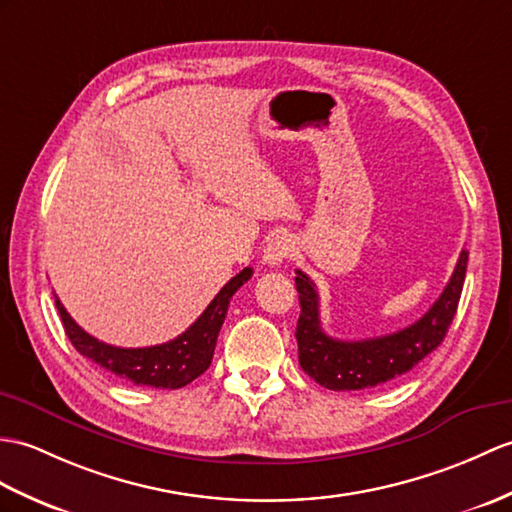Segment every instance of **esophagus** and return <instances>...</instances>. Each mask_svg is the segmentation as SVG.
I'll use <instances>...</instances> for the list:
<instances>
[{
	"mask_svg": "<svg viewBox=\"0 0 512 512\" xmlns=\"http://www.w3.org/2000/svg\"><path fill=\"white\" fill-rule=\"evenodd\" d=\"M294 253V240L288 233H277L272 235L266 248H264V264L268 266H279L285 259L292 257Z\"/></svg>",
	"mask_w": 512,
	"mask_h": 512,
	"instance_id": "34e87169",
	"label": "esophagus"
}]
</instances>
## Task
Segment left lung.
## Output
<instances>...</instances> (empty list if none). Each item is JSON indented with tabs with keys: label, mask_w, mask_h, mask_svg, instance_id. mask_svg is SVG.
Here are the masks:
<instances>
[{
	"label": "left lung",
	"mask_w": 512,
	"mask_h": 512,
	"mask_svg": "<svg viewBox=\"0 0 512 512\" xmlns=\"http://www.w3.org/2000/svg\"><path fill=\"white\" fill-rule=\"evenodd\" d=\"M469 253L462 251L445 290L417 323L395 334L366 340H336L320 327V303L314 281L296 270L301 316L296 323L299 364L316 384L329 390H366L412 371L447 336L456 316Z\"/></svg>",
	"instance_id": "8db88e82"
}]
</instances>
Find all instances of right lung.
Here are the masks:
<instances>
[{"mask_svg": "<svg viewBox=\"0 0 512 512\" xmlns=\"http://www.w3.org/2000/svg\"><path fill=\"white\" fill-rule=\"evenodd\" d=\"M253 277V268H244L242 272L224 285V288L213 296V301L207 305L196 323L176 336L170 342L154 344V347L144 349H122L113 344L100 342L98 338L89 336L74 318L67 314L63 303L56 296V310L61 314L65 334L74 344L80 355H85L91 362L102 366L117 377L128 379L135 386H150V388H183L196 377L207 371L213 360V349L222 329L224 318L229 312V303L233 294Z\"/></svg>", "mask_w": 512, "mask_h": 512, "instance_id": "add662e5", "label": "right lung"}]
</instances>
